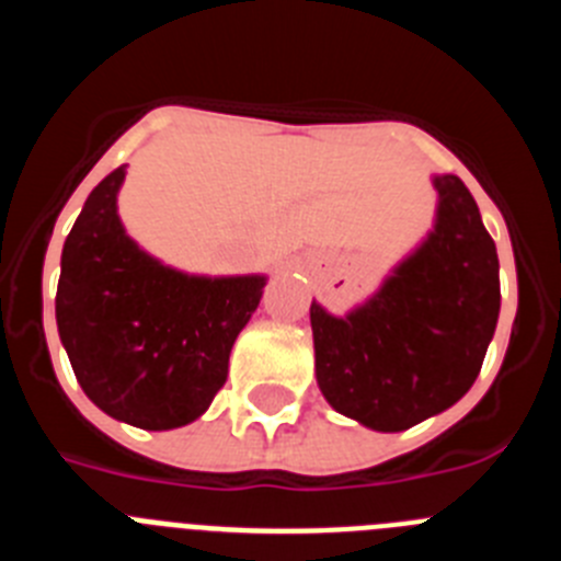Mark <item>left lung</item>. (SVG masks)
Instances as JSON below:
<instances>
[{
	"instance_id": "8db88e82",
	"label": "left lung",
	"mask_w": 561,
	"mask_h": 561,
	"mask_svg": "<svg viewBox=\"0 0 561 561\" xmlns=\"http://www.w3.org/2000/svg\"><path fill=\"white\" fill-rule=\"evenodd\" d=\"M433 230L345 314L311 300L314 376L336 413L401 433L469 393L500 317V261L472 193L433 173Z\"/></svg>"
}]
</instances>
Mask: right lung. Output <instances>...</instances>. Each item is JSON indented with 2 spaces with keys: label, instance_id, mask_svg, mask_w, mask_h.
Listing matches in <instances>:
<instances>
[{
  "label": "right lung",
  "instance_id": "obj_1",
  "mask_svg": "<svg viewBox=\"0 0 561 561\" xmlns=\"http://www.w3.org/2000/svg\"><path fill=\"white\" fill-rule=\"evenodd\" d=\"M126 165L83 202L64 241L56 323L89 401L140 430L199 419L227 381L266 275H191L148 255L117 216Z\"/></svg>",
  "mask_w": 561,
  "mask_h": 561
}]
</instances>
